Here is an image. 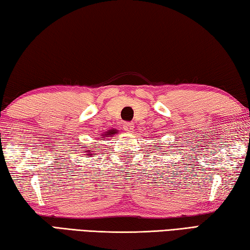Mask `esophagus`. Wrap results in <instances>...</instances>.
Instances as JSON below:
<instances>
[{
    "mask_svg": "<svg viewBox=\"0 0 250 250\" xmlns=\"http://www.w3.org/2000/svg\"><path fill=\"white\" fill-rule=\"evenodd\" d=\"M134 128V125L132 122H125L124 124V129L126 132H132V130Z\"/></svg>",
    "mask_w": 250,
    "mask_h": 250,
    "instance_id": "34e87169",
    "label": "esophagus"
}]
</instances>
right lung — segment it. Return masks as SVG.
<instances>
[{"label": "right lung", "mask_w": 250, "mask_h": 250, "mask_svg": "<svg viewBox=\"0 0 250 250\" xmlns=\"http://www.w3.org/2000/svg\"><path fill=\"white\" fill-rule=\"evenodd\" d=\"M115 133H117L116 130L108 131V132H105V133L103 134V138H101V139H104V137H109V135H110V137H112V135L115 134ZM96 146H99V145H96ZM96 146H92L90 147H88L87 151H84V153H86V155H92V154H94V153H92V152H94V150H92L91 147H96ZM97 150H99V149H97Z\"/></svg>", "instance_id": "obj_1"}]
</instances>
